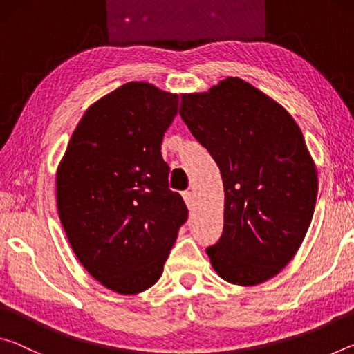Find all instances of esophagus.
I'll return each mask as SVG.
<instances>
[{
    "label": "esophagus",
    "mask_w": 354,
    "mask_h": 354,
    "mask_svg": "<svg viewBox=\"0 0 354 354\" xmlns=\"http://www.w3.org/2000/svg\"><path fill=\"white\" fill-rule=\"evenodd\" d=\"M183 198H184L185 205H187V207H189V209L194 207V194H192L190 190H185V192H184V194H183Z\"/></svg>",
    "instance_id": "obj_1"
}]
</instances>
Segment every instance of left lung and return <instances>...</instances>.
<instances>
[{
  "label": "left lung",
  "instance_id": "obj_1",
  "mask_svg": "<svg viewBox=\"0 0 354 354\" xmlns=\"http://www.w3.org/2000/svg\"><path fill=\"white\" fill-rule=\"evenodd\" d=\"M179 115L223 179V232L206 248L214 270L239 286L273 278L298 251L317 201V169L301 129L241 77L183 95Z\"/></svg>",
  "mask_w": 354,
  "mask_h": 354
}]
</instances>
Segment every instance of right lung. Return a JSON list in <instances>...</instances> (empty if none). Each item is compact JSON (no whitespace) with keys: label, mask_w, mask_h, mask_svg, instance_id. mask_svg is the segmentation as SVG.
<instances>
[{"label":"right lung","mask_w":354,"mask_h":354,"mask_svg":"<svg viewBox=\"0 0 354 354\" xmlns=\"http://www.w3.org/2000/svg\"><path fill=\"white\" fill-rule=\"evenodd\" d=\"M176 113L178 95L123 84L86 111L57 167V212L71 248L95 279L123 295L158 283L187 220L160 154Z\"/></svg>","instance_id":"1"}]
</instances>
